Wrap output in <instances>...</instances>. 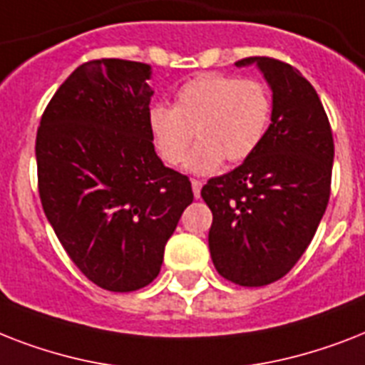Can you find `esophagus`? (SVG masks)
Wrapping results in <instances>:
<instances>
[{"label":"esophagus","instance_id":"esophagus-1","mask_svg":"<svg viewBox=\"0 0 365 365\" xmlns=\"http://www.w3.org/2000/svg\"><path fill=\"white\" fill-rule=\"evenodd\" d=\"M191 187H193L195 199H199V197H200V189H202V182H199V180H193V182H191Z\"/></svg>","mask_w":365,"mask_h":365}]
</instances>
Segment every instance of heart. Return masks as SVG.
Returning a JSON list of instances; mask_svg holds the SVG:
<instances>
[{
	"instance_id": "obj_1",
	"label": "heart",
	"mask_w": 365,
	"mask_h": 365,
	"mask_svg": "<svg viewBox=\"0 0 365 365\" xmlns=\"http://www.w3.org/2000/svg\"><path fill=\"white\" fill-rule=\"evenodd\" d=\"M272 96L265 83L206 71L178 88L174 106L157 104L148 111V130L155 151L166 165L187 157L189 170L212 174L227 159L248 160L261 148L271 128Z\"/></svg>"
}]
</instances>
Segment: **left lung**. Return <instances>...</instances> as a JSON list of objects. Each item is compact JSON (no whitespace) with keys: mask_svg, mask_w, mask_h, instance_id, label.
I'll list each match as a JSON object with an SVG mask.
<instances>
[{"mask_svg":"<svg viewBox=\"0 0 365 365\" xmlns=\"http://www.w3.org/2000/svg\"><path fill=\"white\" fill-rule=\"evenodd\" d=\"M272 91L271 128L248 160L208 180V246L216 271L239 286H265L297 263L329 200L334 136L317 91L294 66L250 56Z\"/></svg>","mask_w":365,"mask_h":365,"instance_id":"8db88e82","label":"left lung"}]
</instances>
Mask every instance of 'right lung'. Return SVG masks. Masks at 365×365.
<instances>
[{
  "label": "right lung",
  "instance_id": "1",
  "mask_svg": "<svg viewBox=\"0 0 365 365\" xmlns=\"http://www.w3.org/2000/svg\"><path fill=\"white\" fill-rule=\"evenodd\" d=\"M151 66L85 62L37 128L43 210L77 269L110 292L153 282L166 240L193 202L187 176L163 165L148 130Z\"/></svg>",
  "mask_w": 365,
  "mask_h": 365
}]
</instances>
